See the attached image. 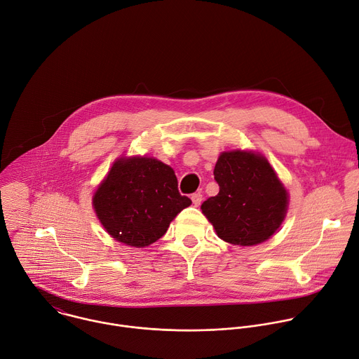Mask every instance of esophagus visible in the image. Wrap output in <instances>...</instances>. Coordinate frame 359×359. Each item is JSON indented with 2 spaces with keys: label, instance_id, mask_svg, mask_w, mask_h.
Returning a JSON list of instances; mask_svg holds the SVG:
<instances>
[{
  "label": "esophagus",
  "instance_id": "obj_1",
  "mask_svg": "<svg viewBox=\"0 0 359 359\" xmlns=\"http://www.w3.org/2000/svg\"><path fill=\"white\" fill-rule=\"evenodd\" d=\"M191 201H193V204H194L196 207H198V205L201 204V201H203V194H201V193H194V194H191Z\"/></svg>",
  "mask_w": 359,
  "mask_h": 359
}]
</instances>
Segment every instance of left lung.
Listing matches in <instances>:
<instances>
[{
    "instance_id": "1",
    "label": "left lung",
    "mask_w": 359,
    "mask_h": 359,
    "mask_svg": "<svg viewBox=\"0 0 359 359\" xmlns=\"http://www.w3.org/2000/svg\"><path fill=\"white\" fill-rule=\"evenodd\" d=\"M214 179L219 191L201 211L221 240L240 247L269 240L286 217L289 194L268 159L252 151L222 152Z\"/></svg>"
}]
</instances>
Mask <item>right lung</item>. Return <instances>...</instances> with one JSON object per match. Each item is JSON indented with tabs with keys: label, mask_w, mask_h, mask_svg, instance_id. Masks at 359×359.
I'll return each instance as SVG.
<instances>
[{
	"label": "right lung",
	"mask_w": 359,
	"mask_h": 359,
	"mask_svg": "<svg viewBox=\"0 0 359 359\" xmlns=\"http://www.w3.org/2000/svg\"><path fill=\"white\" fill-rule=\"evenodd\" d=\"M190 204L177 190L173 169L147 156L116 159L93 196L105 231L115 241L135 248L156 243Z\"/></svg>",
	"instance_id": "obj_1"
}]
</instances>
